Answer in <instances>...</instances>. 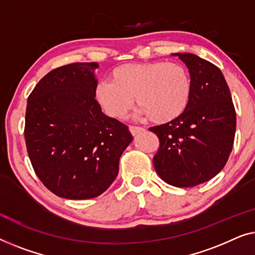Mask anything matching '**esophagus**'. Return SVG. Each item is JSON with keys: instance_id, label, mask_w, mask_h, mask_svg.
<instances>
[{"instance_id": "esophagus-1", "label": "esophagus", "mask_w": 255, "mask_h": 255, "mask_svg": "<svg viewBox=\"0 0 255 255\" xmlns=\"http://www.w3.org/2000/svg\"><path fill=\"white\" fill-rule=\"evenodd\" d=\"M144 130V128L143 127H139V126H129V131L131 132L132 135H136L138 134V132H141Z\"/></svg>"}]
</instances>
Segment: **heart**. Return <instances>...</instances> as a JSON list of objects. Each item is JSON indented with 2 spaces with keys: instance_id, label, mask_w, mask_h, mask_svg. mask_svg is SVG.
I'll return each instance as SVG.
<instances>
[{
  "instance_id": "1",
  "label": "heart",
  "mask_w": 255,
  "mask_h": 255,
  "mask_svg": "<svg viewBox=\"0 0 255 255\" xmlns=\"http://www.w3.org/2000/svg\"><path fill=\"white\" fill-rule=\"evenodd\" d=\"M191 93V76L182 64L153 61L114 68L111 81L99 82L95 95L110 117H126L135 98L141 114L164 124L185 112Z\"/></svg>"
}]
</instances>
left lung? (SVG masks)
Instances as JSON below:
<instances>
[{"label": "left lung", "mask_w": 255, "mask_h": 255, "mask_svg": "<svg viewBox=\"0 0 255 255\" xmlns=\"http://www.w3.org/2000/svg\"><path fill=\"white\" fill-rule=\"evenodd\" d=\"M192 81L185 112L159 126L150 127L159 138L153 156L157 174L168 185L193 187L214 178L232 151L236 111L222 71L191 53H177Z\"/></svg>", "instance_id": "1"}]
</instances>
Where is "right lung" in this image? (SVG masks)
Listing matches in <instances>:
<instances>
[{
	"instance_id": "1",
	"label": "right lung",
	"mask_w": 255,
	"mask_h": 255,
	"mask_svg": "<svg viewBox=\"0 0 255 255\" xmlns=\"http://www.w3.org/2000/svg\"><path fill=\"white\" fill-rule=\"evenodd\" d=\"M96 68V62L56 68L27 98L28 157L40 181L60 198L85 200L105 192L132 141L126 125L106 117L95 99Z\"/></svg>"
}]
</instances>
